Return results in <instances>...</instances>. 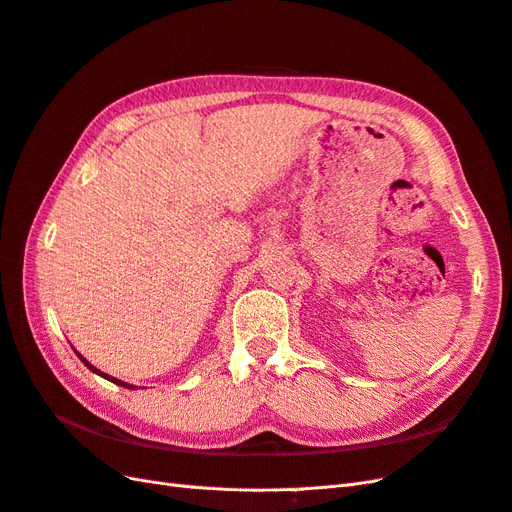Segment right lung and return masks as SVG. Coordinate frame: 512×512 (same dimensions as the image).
<instances>
[{
    "label": "right lung",
    "instance_id": "1",
    "mask_svg": "<svg viewBox=\"0 0 512 512\" xmlns=\"http://www.w3.org/2000/svg\"><path fill=\"white\" fill-rule=\"evenodd\" d=\"M79 358H81V362H85V367L87 369H90V371H94V373H98L100 377H105V379H109V382H113V384H118V386H124V388H133V386H130V384H126V382H122V379H115V377H111V375H107V373H102V371H98L96 367H94V364H90V362H87L81 354H79Z\"/></svg>",
    "mask_w": 512,
    "mask_h": 512
}]
</instances>
